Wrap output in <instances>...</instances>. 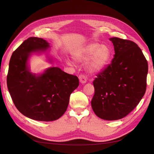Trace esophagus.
<instances>
[{
    "instance_id": "obj_1",
    "label": "esophagus",
    "mask_w": 154,
    "mask_h": 154,
    "mask_svg": "<svg viewBox=\"0 0 154 154\" xmlns=\"http://www.w3.org/2000/svg\"><path fill=\"white\" fill-rule=\"evenodd\" d=\"M79 80H80V82L82 83H85L87 82V78L85 77V75H83V74H80V75L79 76Z\"/></svg>"
}]
</instances>
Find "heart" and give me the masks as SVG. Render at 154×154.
<instances>
[{
    "label": "heart",
    "instance_id": "1",
    "mask_svg": "<svg viewBox=\"0 0 154 154\" xmlns=\"http://www.w3.org/2000/svg\"><path fill=\"white\" fill-rule=\"evenodd\" d=\"M110 51L109 47L97 42H91L78 49L73 54V57L78 62H87V69L91 72H96L103 69L109 62ZM69 64L72 62L67 60Z\"/></svg>",
    "mask_w": 154,
    "mask_h": 154
}]
</instances>
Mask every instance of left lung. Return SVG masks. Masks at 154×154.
Masks as SVG:
<instances>
[{
	"label": "left lung",
	"mask_w": 154,
	"mask_h": 154,
	"mask_svg": "<svg viewBox=\"0 0 154 154\" xmlns=\"http://www.w3.org/2000/svg\"><path fill=\"white\" fill-rule=\"evenodd\" d=\"M115 54L110 64L93 82L92 110L105 120H118L127 116L140 102L146 88L148 62L134 42L110 38Z\"/></svg>",
	"instance_id": "obj_1"
}]
</instances>
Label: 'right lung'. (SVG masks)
Returning a JSON list of instances; mask_svg holds the SVG:
<instances>
[{
    "label": "right lung",
    "mask_w": 154,
    "mask_h": 154,
    "mask_svg": "<svg viewBox=\"0 0 154 154\" xmlns=\"http://www.w3.org/2000/svg\"><path fill=\"white\" fill-rule=\"evenodd\" d=\"M49 48V43L42 38L26 40L13 53L7 76L8 91L18 111L42 122L61 117L67 109L70 95L79 85L76 76L58 67H50L40 75L29 72L27 61L31 54Z\"/></svg>",
    "instance_id": "1"
}]
</instances>
